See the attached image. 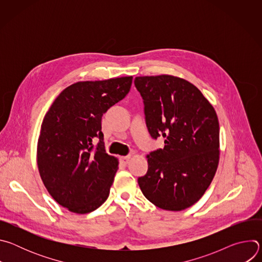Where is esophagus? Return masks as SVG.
I'll use <instances>...</instances> for the list:
<instances>
[{
  "mask_svg": "<svg viewBox=\"0 0 262 262\" xmlns=\"http://www.w3.org/2000/svg\"><path fill=\"white\" fill-rule=\"evenodd\" d=\"M130 155H128V156H126V157H121L120 158V161L124 164V165H127L128 164V162H129V160H130Z\"/></svg>",
  "mask_w": 262,
  "mask_h": 262,
  "instance_id": "obj_1",
  "label": "esophagus"
}]
</instances>
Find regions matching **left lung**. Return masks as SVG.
Listing matches in <instances>:
<instances>
[{
    "label": "left lung",
    "mask_w": 262,
    "mask_h": 262,
    "mask_svg": "<svg viewBox=\"0 0 262 262\" xmlns=\"http://www.w3.org/2000/svg\"><path fill=\"white\" fill-rule=\"evenodd\" d=\"M147 129L165 138L163 149L147 156L138 178L143 195L156 206L178 211L195 204L209 186L219 164L220 127L215 111L201 91L168 74L137 77Z\"/></svg>",
    "instance_id": "1"
}]
</instances>
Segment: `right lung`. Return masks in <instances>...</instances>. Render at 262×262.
Instances as JSON below:
<instances>
[{"instance_id":"1","label":"right lung","mask_w":262,"mask_h":262,"mask_svg":"<svg viewBox=\"0 0 262 262\" xmlns=\"http://www.w3.org/2000/svg\"><path fill=\"white\" fill-rule=\"evenodd\" d=\"M132 82L122 77L72 84L45 116L37 145L39 174L55 201L72 212H91L108 197L118 161L104 150L101 117L126 96Z\"/></svg>"}]
</instances>
